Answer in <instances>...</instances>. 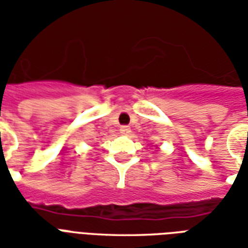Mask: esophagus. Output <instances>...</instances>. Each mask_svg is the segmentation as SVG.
<instances>
[{"label": "esophagus", "instance_id": "obj_1", "mask_svg": "<svg viewBox=\"0 0 248 248\" xmlns=\"http://www.w3.org/2000/svg\"><path fill=\"white\" fill-rule=\"evenodd\" d=\"M119 131H121V134L122 135H129L130 133H131V130H130L129 126H122Z\"/></svg>", "mask_w": 248, "mask_h": 248}]
</instances>
